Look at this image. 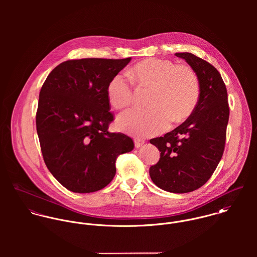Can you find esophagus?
<instances>
[{"mask_svg":"<svg viewBox=\"0 0 257 257\" xmlns=\"http://www.w3.org/2000/svg\"><path fill=\"white\" fill-rule=\"evenodd\" d=\"M145 145V141H143V140H139V139H137V140H135V146L137 148H140V147H143Z\"/></svg>","mask_w":257,"mask_h":257,"instance_id":"34e87169","label":"esophagus"}]
</instances>
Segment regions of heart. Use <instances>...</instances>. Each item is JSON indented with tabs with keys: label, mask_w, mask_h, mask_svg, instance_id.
Listing matches in <instances>:
<instances>
[{
	"label": "heart",
	"mask_w": 257,
	"mask_h": 257,
	"mask_svg": "<svg viewBox=\"0 0 257 257\" xmlns=\"http://www.w3.org/2000/svg\"><path fill=\"white\" fill-rule=\"evenodd\" d=\"M128 76L140 88L149 90L146 110H128L118 114L117 127L137 137H152L164 132L170 121L179 123L195 109L200 93L196 72L187 65L150 58L136 64ZM108 100L115 109L133 103L132 83L117 74L107 88Z\"/></svg>",
	"instance_id": "obj_1"
}]
</instances>
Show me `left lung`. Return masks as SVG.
<instances>
[{
	"label": "left lung",
	"mask_w": 257,
	"mask_h": 257,
	"mask_svg": "<svg viewBox=\"0 0 257 257\" xmlns=\"http://www.w3.org/2000/svg\"><path fill=\"white\" fill-rule=\"evenodd\" d=\"M175 55L198 75L199 100L182 124L150 140L161 153L149 175L160 189L182 194L202 187L216 170L224 149L229 108L225 85L212 64L189 52Z\"/></svg>",
	"instance_id": "8db88e82"
}]
</instances>
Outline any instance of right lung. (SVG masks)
<instances>
[{
	"label": "right lung",
	"mask_w": 257,
	"mask_h": 257,
	"mask_svg": "<svg viewBox=\"0 0 257 257\" xmlns=\"http://www.w3.org/2000/svg\"><path fill=\"white\" fill-rule=\"evenodd\" d=\"M131 60H68L41 87L36 120L43 160L55 179L74 193L105 188L115 175L117 156L135 147L130 137L108 131L113 115L107 88Z\"/></svg>",
	"instance_id": "obj_1"
}]
</instances>
